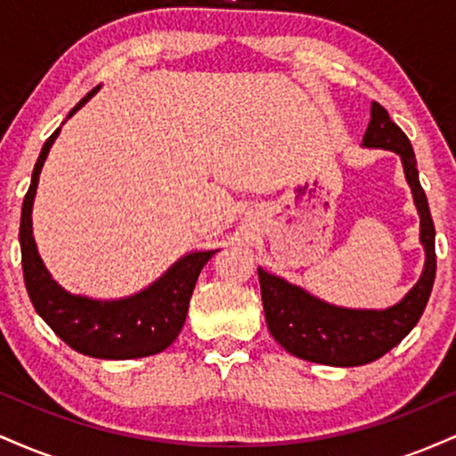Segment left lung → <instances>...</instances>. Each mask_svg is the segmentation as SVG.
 Listing matches in <instances>:
<instances>
[{"label": "left lung", "mask_w": 456, "mask_h": 456, "mask_svg": "<svg viewBox=\"0 0 456 456\" xmlns=\"http://www.w3.org/2000/svg\"><path fill=\"white\" fill-rule=\"evenodd\" d=\"M364 148L392 150L401 156L407 184L411 186L413 203L420 214V242L427 261L420 281L411 287L399 305L384 311L341 308L311 296L302 287L285 279L259 272L261 300L265 322L276 343L297 358L330 366H360L388 354L418 323L431 296L436 281V224L420 180H418L416 156L407 134L390 119L379 102L370 104V122L362 137Z\"/></svg>", "instance_id": "1"}]
</instances>
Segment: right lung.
Instances as JSON below:
<instances>
[{
	"mask_svg": "<svg viewBox=\"0 0 456 456\" xmlns=\"http://www.w3.org/2000/svg\"><path fill=\"white\" fill-rule=\"evenodd\" d=\"M98 90L101 86L78 101L68 118H72ZM60 130L61 126L45 141L20 210V264H23L25 287L31 305L57 337L78 354L104 360H130L159 354L169 347L180 334L199 272L216 250H195L184 255L159 281L122 300H92L61 289L46 272L31 235V206H34L38 177Z\"/></svg>",
	"mask_w": 456,
	"mask_h": 456,
	"instance_id": "1",
	"label": "right lung"
}]
</instances>
